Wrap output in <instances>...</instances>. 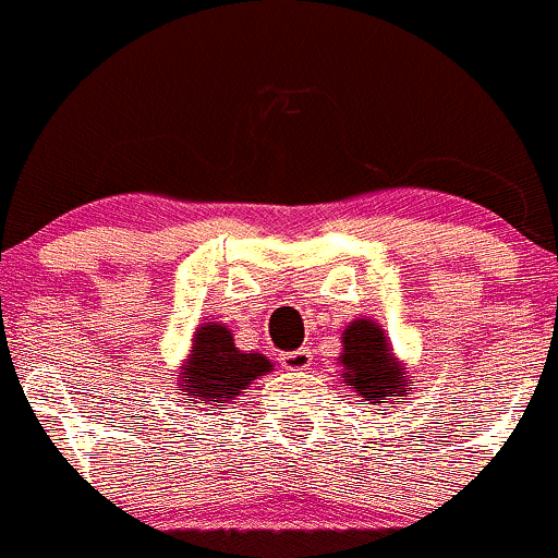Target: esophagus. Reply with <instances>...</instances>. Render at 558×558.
<instances>
[{
  "mask_svg": "<svg viewBox=\"0 0 558 558\" xmlns=\"http://www.w3.org/2000/svg\"><path fill=\"white\" fill-rule=\"evenodd\" d=\"M280 365H283L286 371H304L312 365V352L307 347L302 349H293V352H286L280 354Z\"/></svg>",
  "mask_w": 558,
  "mask_h": 558,
  "instance_id": "1",
  "label": "esophagus"
}]
</instances>
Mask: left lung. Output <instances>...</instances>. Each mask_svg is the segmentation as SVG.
I'll return each mask as SVG.
<instances>
[{
  "mask_svg": "<svg viewBox=\"0 0 558 558\" xmlns=\"http://www.w3.org/2000/svg\"><path fill=\"white\" fill-rule=\"evenodd\" d=\"M344 354H341V384L347 389L357 391L363 397V405L368 402L405 400L410 387H415L413 378L405 376V368L395 363L391 347L387 344L384 328L373 320H354L344 330Z\"/></svg>",
  "mask_w": 558,
  "mask_h": 558,
  "instance_id": "obj_1",
  "label": "left lung"
}]
</instances>
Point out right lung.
I'll list each match as a JSON object with an SVG mask.
<instances>
[{
  "label": "right lung",
  "instance_id": "obj_1",
  "mask_svg": "<svg viewBox=\"0 0 558 558\" xmlns=\"http://www.w3.org/2000/svg\"><path fill=\"white\" fill-rule=\"evenodd\" d=\"M272 371V363L256 352H241L232 333L219 323H206L195 333L193 354L182 368L180 389L206 405H225L241 397L254 378Z\"/></svg>",
  "mask_w": 558,
  "mask_h": 558
}]
</instances>
